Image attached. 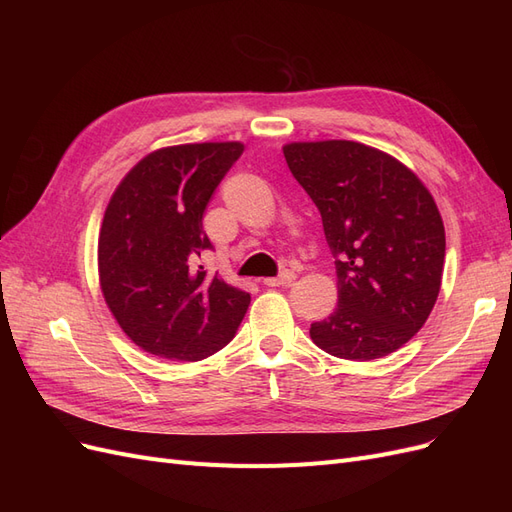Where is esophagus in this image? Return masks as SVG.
<instances>
[{
    "label": "esophagus",
    "instance_id": "1",
    "mask_svg": "<svg viewBox=\"0 0 512 512\" xmlns=\"http://www.w3.org/2000/svg\"><path fill=\"white\" fill-rule=\"evenodd\" d=\"M294 280H297V273H294V271H284L282 275H277V277H267L265 286H271V288H275V286H286V284H290V282H294Z\"/></svg>",
    "mask_w": 512,
    "mask_h": 512
}]
</instances>
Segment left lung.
Instances as JSON below:
<instances>
[{"label":"left lung","instance_id":"1","mask_svg":"<svg viewBox=\"0 0 512 512\" xmlns=\"http://www.w3.org/2000/svg\"><path fill=\"white\" fill-rule=\"evenodd\" d=\"M284 158L335 256L337 307L312 324L314 344L350 361L395 352L421 331L442 286L436 200L406 164L363 143H288Z\"/></svg>","mask_w":512,"mask_h":512}]
</instances>
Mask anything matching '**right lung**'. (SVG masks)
I'll list each match as a JSON object with an SVG mask.
<instances>
[{
    "instance_id": "obj_1",
    "label": "right lung",
    "mask_w": 512,
    "mask_h": 512,
    "mask_svg": "<svg viewBox=\"0 0 512 512\" xmlns=\"http://www.w3.org/2000/svg\"><path fill=\"white\" fill-rule=\"evenodd\" d=\"M243 143H188L151 151L121 179L98 237L104 301L132 342L173 361L224 348L250 292L198 265L211 241L203 213Z\"/></svg>"
}]
</instances>
